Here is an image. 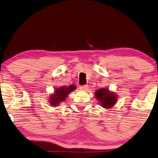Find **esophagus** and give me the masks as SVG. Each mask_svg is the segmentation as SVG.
I'll list each match as a JSON object with an SVG mask.
<instances>
[{
    "label": "esophagus",
    "mask_w": 158,
    "mask_h": 158,
    "mask_svg": "<svg viewBox=\"0 0 158 158\" xmlns=\"http://www.w3.org/2000/svg\"><path fill=\"white\" fill-rule=\"evenodd\" d=\"M79 88L83 91H86L88 90V85H81V86H80Z\"/></svg>",
    "instance_id": "esophagus-1"
}]
</instances>
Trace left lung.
Instances as JSON below:
<instances>
[{
  "label": "left lung",
  "instance_id": "left-lung-1",
  "mask_svg": "<svg viewBox=\"0 0 158 158\" xmlns=\"http://www.w3.org/2000/svg\"><path fill=\"white\" fill-rule=\"evenodd\" d=\"M95 98L99 101L101 106L106 109L113 108L117 102V94L113 91H110L107 88H99V90L94 92Z\"/></svg>",
  "mask_w": 158,
  "mask_h": 158
}]
</instances>
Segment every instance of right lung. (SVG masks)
<instances>
[{"instance_id": "add662e5", "label": "right lung", "mask_w": 158, "mask_h": 158, "mask_svg": "<svg viewBox=\"0 0 158 158\" xmlns=\"http://www.w3.org/2000/svg\"><path fill=\"white\" fill-rule=\"evenodd\" d=\"M76 89L74 85H70L68 86L62 85L54 89L53 93L50 94L48 98V102L50 106H59L62 102H64L65 100L67 99L68 96L69 95L71 92H73Z\"/></svg>"}]
</instances>
